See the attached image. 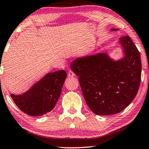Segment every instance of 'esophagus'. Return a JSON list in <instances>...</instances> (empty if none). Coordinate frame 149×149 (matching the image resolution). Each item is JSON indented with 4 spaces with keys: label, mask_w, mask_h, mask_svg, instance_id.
Instances as JSON below:
<instances>
[{
    "label": "esophagus",
    "mask_w": 149,
    "mask_h": 149,
    "mask_svg": "<svg viewBox=\"0 0 149 149\" xmlns=\"http://www.w3.org/2000/svg\"><path fill=\"white\" fill-rule=\"evenodd\" d=\"M74 73L72 72V70H69L68 71V77H74Z\"/></svg>",
    "instance_id": "obj_1"
}]
</instances>
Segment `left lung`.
<instances>
[{
    "label": "left lung",
    "mask_w": 149,
    "mask_h": 149,
    "mask_svg": "<svg viewBox=\"0 0 149 149\" xmlns=\"http://www.w3.org/2000/svg\"><path fill=\"white\" fill-rule=\"evenodd\" d=\"M120 42L125 56L119 61L100 53L77 58L71 64L85 102L96 115L120 113L133 101L139 89L142 71L139 51L128 35L120 37Z\"/></svg>",
    "instance_id": "1"
}]
</instances>
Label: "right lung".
Listing matches in <instances>:
<instances>
[{
	"label": "right lung",
	"mask_w": 149,
	"mask_h": 149,
	"mask_svg": "<svg viewBox=\"0 0 149 149\" xmlns=\"http://www.w3.org/2000/svg\"><path fill=\"white\" fill-rule=\"evenodd\" d=\"M67 76L65 70L48 73L24 94H11L17 107L30 116H41L52 111Z\"/></svg>",
	"instance_id": "right-lung-1"
}]
</instances>
